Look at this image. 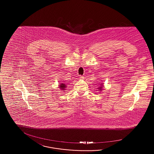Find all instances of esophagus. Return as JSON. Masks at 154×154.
<instances>
[{"label":"esophagus","instance_id":"1","mask_svg":"<svg viewBox=\"0 0 154 154\" xmlns=\"http://www.w3.org/2000/svg\"><path fill=\"white\" fill-rule=\"evenodd\" d=\"M79 77H80V80H83V79H84V77H83V76H82V75H80Z\"/></svg>","mask_w":154,"mask_h":154}]
</instances>
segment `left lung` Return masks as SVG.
Masks as SVG:
<instances>
[{
    "instance_id": "8db88e82",
    "label": "left lung",
    "mask_w": 154,
    "mask_h": 154,
    "mask_svg": "<svg viewBox=\"0 0 154 154\" xmlns=\"http://www.w3.org/2000/svg\"><path fill=\"white\" fill-rule=\"evenodd\" d=\"M103 88V83H102V84H100V87H99V88H97L98 91H102Z\"/></svg>"
}]
</instances>
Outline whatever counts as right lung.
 Returning a JSON list of instances; mask_svg holds the SVG:
<instances>
[{"label": "right lung", "instance_id": "obj_1", "mask_svg": "<svg viewBox=\"0 0 154 154\" xmlns=\"http://www.w3.org/2000/svg\"><path fill=\"white\" fill-rule=\"evenodd\" d=\"M59 88H60L61 90H62V91H65V89L66 88V85L65 84H59Z\"/></svg>", "mask_w": 154, "mask_h": 154}]
</instances>
